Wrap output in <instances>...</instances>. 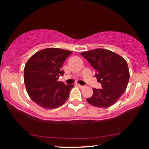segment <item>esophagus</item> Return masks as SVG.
Segmentation results:
<instances>
[{
	"instance_id": "esophagus-1",
	"label": "esophagus",
	"mask_w": 149,
	"mask_h": 149,
	"mask_svg": "<svg viewBox=\"0 0 149 149\" xmlns=\"http://www.w3.org/2000/svg\"><path fill=\"white\" fill-rule=\"evenodd\" d=\"M76 85H77V86H78L79 87H80V88H83V87H84V86H83V85H79V84H78V83H77Z\"/></svg>"
}]
</instances>
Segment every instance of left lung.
Masks as SVG:
<instances>
[{"label":"left lung","instance_id":"1","mask_svg":"<svg viewBox=\"0 0 149 149\" xmlns=\"http://www.w3.org/2000/svg\"><path fill=\"white\" fill-rule=\"evenodd\" d=\"M81 55L95 69V77L102 84V89H93L92 96L87 98V102L99 108L113 105L127 88L130 79L127 62L119 55L105 49H96Z\"/></svg>","mask_w":149,"mask_h":149}]
</instances>
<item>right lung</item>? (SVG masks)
<instances>
[{
  "instance_id": "right-lung-1",
  "label": "right lung",
  "mask_w": 149,
  "mask_h": 149,
  "mask_svg": "<svg viewBox=\"0 0 149 149\" xmlns=\"http://www.w3.org/2000/svg\"><path fill=\"white\" fill-rule=\"evenodd\" d=\"M70 51L47 48L34 54L26 63L24 79L26 91L32 101L46 109L62 106L69 97L74 85L58 81L64 74L63 63Z\"/></svg>"
}]
</instances>
